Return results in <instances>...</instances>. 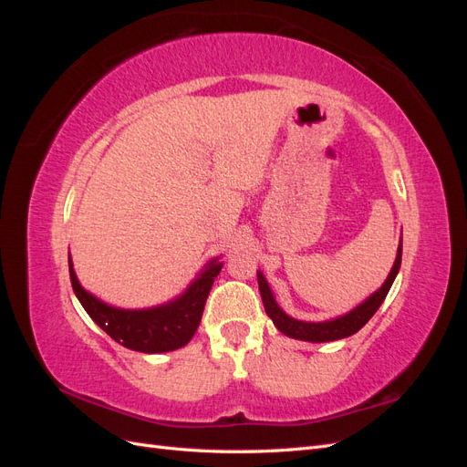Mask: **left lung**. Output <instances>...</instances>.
I'll use <instances>...</instances> for the list:
<instances>
[{"instance_id": "left-lung-1", "label": "left lung", "mask_w": 467, "mask_h": 467, "mask_svg": "<svg viewBox=\"0 0 467 467\" xmlns=\"http://www.w3.org/2000/svg\"><path fill=\"white\" fill-rule=\"evenodd\" d=\"M403 237L400 239V247H398V255H395L391 271L386 278L384 285H381L374 294H370L362 304H358L357 307H352L350 312L333 317V319H325V321H300L290 317L285 309H282L276 300L275 294L268 286V282L265 278V275L261 271H257V280H259V290H261V298H263V306L266 316L273 319L275 327L285 333L286 337L298 338V341H307V343H329V341H338V338H345L355 335L357 331H360L368 319L378 312V307L381 306V302L386 300V296L393 285L395 276L400 273L401 266V249H403Z\"/></svg>"}]
</instances>
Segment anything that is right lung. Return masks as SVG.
Here are the masks:
<instances>
[{
    "mask_svg": "<svg viewBox=\"0 0 467 467\" xmlns=\"http://www.w3.org/2000/svg\"><path fill=\"white\" fill-rule=\"evenodd\" d=\"M67 263L72 288L89 317L122 347L148 355L177 350L191 341L201 325L210 288L223 266L220 257L212 259L177 298L153 307L124 309L99 300L83 288L74 271L72 255Z\"/></svg>",
    "mask_w": 467,
    "mask_h": 467,
    "instance_id": "1",
    "label": "right lung"
}]
</instances>
